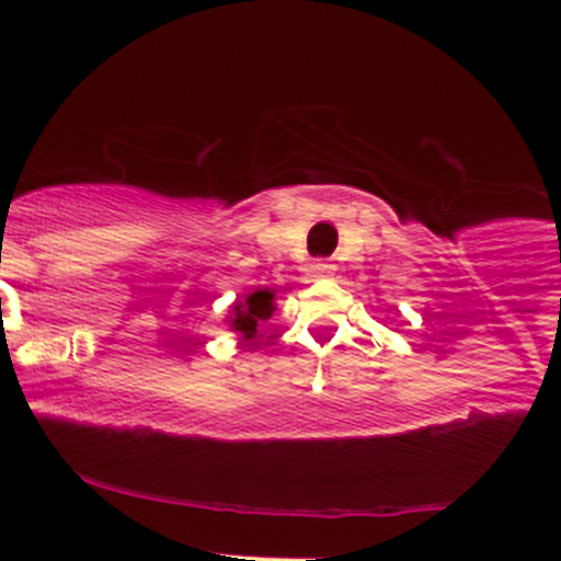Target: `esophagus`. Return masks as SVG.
Wrapping results in <instances>:
<instances>
[{"label":"esophagus","instance_id":"esophagus-1","mask_svg":"<svg viewBox=\"0 0 561 561\" xmlns=\"http://www.w3.org/2000/svg\"><path fill=\"white\" fill-rule=\"evenodd\" d=\"M309 274H312L314 279H325V276L333 274V265L328 263V260H314V263L309 265Z\"/></svg>","mask_w":561,"mask_h":561}]
</instances>
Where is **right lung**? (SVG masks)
I'll list each match as a JSON object with an SVG mask.
<instances>
[{"instance_id": "1", "label": "right lung", "mask_w": 561, "mask_h": 561, "mask_svg": "<svg viewBox=\"0 0 561 561\" xmlns=\"http://www.w3.org/2000/svg\"><path fill=\"white\" fill-rule=\"evenodd\" d=\"M274 314V293L271 290H254L244 301L233 307V317H230V328L239 331L244 339H252L257 331L260 320H268Z\"/></svg>"}]
</instances>
